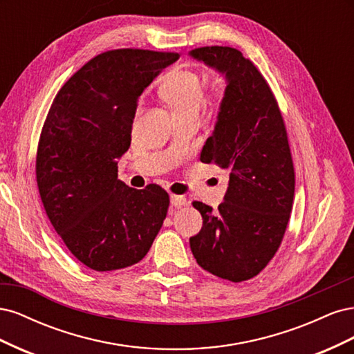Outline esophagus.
<instances>
[{"label":"esophagus","mask_w":354,"mask_h":354,"mask_svg":"<svg viewBox=\"0 0 354 354\" xmlns=\"http://www.w3.org/2000/svg\"><path fill=\"white\" fill-rule=\"evenodd\" d=\"M169 202H171V205L176 207V208L189 205V201L185 196H178V195H171L169 196Z\"/></svg>","instance_id":"1"}]
</instances>
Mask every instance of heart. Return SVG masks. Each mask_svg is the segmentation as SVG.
Returning <instances> with one entry per match:
<instances>
[{
	"mask_svg": "<svg viewBox=\"0 0 354 354\" xmlns=\"http://www.w3.org/2000/svg\"><path fill=\"white\" fill-rule=\"evenodd\" d=\"M226 78L218 77L211 85V97L221 99L226 93ZM160 97L169 106L177 118L198 113L203 99V80L190 69H176L165 78L159 88Z\"/></svg>",
	"mask_w": 354,
	"mask_h": 354,
	"instance_id": "obj_1",
	"label": "heart"
}]
</instances>
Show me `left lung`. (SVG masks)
<instances>
[{
	"instance_id": "8db88e82",
	"label": "left lung",
	"mask_w": 354,
	"mask_h": 354,
	"mask_svg": "<svg viewBox=\"0 0 354 354\" xmlns=\"http://www.w3.org/2000/svg\"><path fill=\"white\" fill-rule=\"evenodd\" d=\"M189 56L226 78L201 160L229 173L217 212L194 202L203 223L189 239L190 250L203 270L232 282L248 281L273 259L292 209L295 176L285 124L270 87L241 51L214 46Z\"/></svg>"
}]
</instances>
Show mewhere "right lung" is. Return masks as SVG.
Masks as SVG:
<instances>
[{"label": "right lung", "mask_w": 354, "mask_h": 354, "mask_svg": "<svg viewBox=\"0 0 354 354\" xmlns=\"http://www.w3.org/2000/svg\"><path fill=\"white\" fill-rule=\"evenodd\" d=\"M174 53L113 50L95 56L63 85L42 128L37 183L53 227L95 272L140 261L162 227L168 194L118 180L131 145L138 97Z\"/></svg>", "instance_id": "obj_1"}]
</instances>
